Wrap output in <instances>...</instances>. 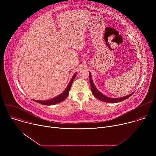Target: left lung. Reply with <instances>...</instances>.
Returning <instances> with one entry per match:
<instances>
[{
    "label": "left lung",
    "instance_id": "8db88e82",
    "mask_svg": "<svg viewBox=\"0 0 156 156\" xmlns=\"http://www.w3.org/2000/svg\"><path fill=\"white\" fill-rule=\"evenodd\" d=\"M91 73L90 72V84H91V91H92V93L93 94V95L94 96V97L96 98H97L98 99L100 100V101H102L103 102H110V103H116V102H121L122 101H124L125 99H126L127 98H128L129 97H130L133 93L128 96H124V97H122V98H109V97H107L105 95L103 94L102 93H101L98 89L96 87L94 83H93V81L92 80V78H91Z\"/></svg>",
    "mask_w": 156,
    "mask_h": 156
}]
</instances>
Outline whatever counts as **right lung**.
<instances>
[{
  "label": "right lung",
  "mask_w": 156,
  "mask_h": 156,
  "mask_svg": "<svg viewBox=\"0 0 156 156\" xmlns=\"http://www.w3.org/2000/svg\"><path fill=\"white\" fill-rule=\"evenodd\" d=\"M76 73H75L72 78L71 79L70 83H69L67 87H66L65 90L61 93L59 95L57 96L56 97L52 98V99H49V100H46V101H38V100H33L35 102H37V103H39L41 104H42V105H55L56 104H58V103H60L62 101H63L66 98V97L68 96V95L69 94V91L70 90V88H71V86H72V83L73 82V80L76 75Z\"/></svg>",
  "instance_id": "right-lung-1"
}]
</instances>
